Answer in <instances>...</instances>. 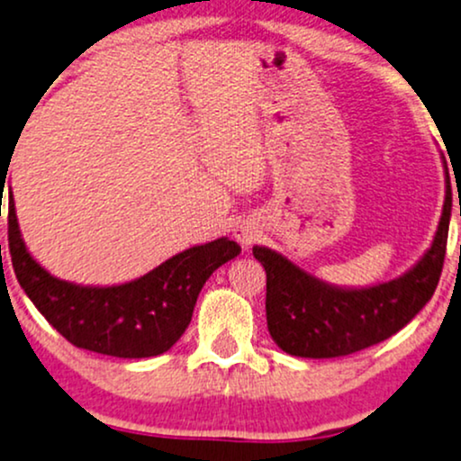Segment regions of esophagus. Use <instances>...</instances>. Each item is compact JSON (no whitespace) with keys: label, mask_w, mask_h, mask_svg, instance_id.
Masks as SVG:
<instances>
[{"label":"esophagus","mask_w":461,"mask_h":461,"mask_svg":"<svg viewBox=\"0 0 461 461\" xmlns=\"http://www.w3.org/2000/svg\"><path fill=\"white\" fill-rule=\"evenodd\" d=\"M234 238L242 244V247H250V244L259 238V227L255 225L253 221H240V223L234 227Z\"/></svg>","instance_id":"34e87169"}]
</instances>
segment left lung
I'll list each match as a JSON object with an SVG mask.
<instances>
[{
	"label": "left lung",
	"mask_w": 461,
	"mask_h": 461,
	"mask_svg": "<svg viewBox=\"0 0 461 461\" xmlns=\"http://www.w3.org/2000/svg\"><path fill=\"white\" fill-rule=\"evenodd\" d=\"M445 176V203L432 247L393 281L372 287H338L302 270L276 250L253 247L255 259L266 270L267 331L285 353L311 359L357 353L387 340L432 300L451 221L447 163Z\"/></svg>",
	"instance_id": "8db88e82"
}]
</instances>
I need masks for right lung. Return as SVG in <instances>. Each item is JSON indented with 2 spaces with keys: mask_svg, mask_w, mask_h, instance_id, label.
I'll use <instances>...</instances> for the list:
<instances>
[{
  "mask_svg": "<svg viewBox=\"0 0 461 461\" xmlns=\"http://www.w3.org/2000/svg\"><path fill=\"white\" fill-rule=\"evenodd\" d=\"M8 200L10 255L23 291L66 340L93 353L123 359L166 353L191 323L203 283L240 255L234 240L217 238L174 255L136 281L76 285L52 276L32 258L16 221L13 189Z\"/></svg>",
  "mask_w": 461,
  "mask_h": 461,
  "instance_id": "add662e5",
  "label": "right lung"
}]
</instances>
